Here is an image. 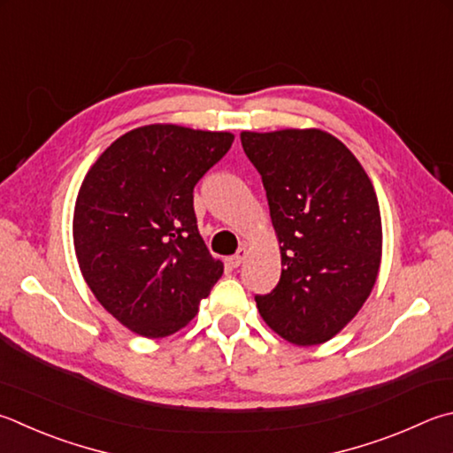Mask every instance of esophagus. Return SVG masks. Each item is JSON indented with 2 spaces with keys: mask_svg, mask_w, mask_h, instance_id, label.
Listing matches in <instances>:
<instances>
[{
  "mask_svg": "<svg viewBox=\"0 0 453 453\" xmlns=\"http://www.w3.org/2000/svg\"><path fill=\"white\" fill-rule=\"evenodd\" d=\"M245 255H248V251H245V250L242 248L235 255H232V257H227V263H229V265H232V267H240L242 263H243V259H245Z\"/></svg>",
  "mask_w": 453,
  "mask_h": 453,
  "instance_id": "obj_1",
  "label": "esophagus"
}]
</instances>
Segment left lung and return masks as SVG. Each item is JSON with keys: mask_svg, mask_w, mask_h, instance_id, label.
<instances>
[{"mask_svg": "<svg viewBox=\"0 0 453 453\" xmlns=\"http://www.w3.org/2000/svg\"><path fill=\"white\" fill-rule=\"evenodd\" d=\"M281 251V279L257 295L259 315L287 342L312 347L341 333L372 293L382 259L374 186L339 138L319 128L243 130Z\"/></svg>", "mask_w": 453, "mask_h": 453, "instance_id": "obj_1", "label": "left lung"}]
</instances>
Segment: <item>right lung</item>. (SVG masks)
<instances>
[{
  "instance_id": "obj_1",
  "label": "right lung",
  "mask_w": 453,
  "mask_h": 453,
  "mask_svg": "<svg viewBox=\"0 0 453 453\" xmlns=\"http://www.w3.org/2000/svg\"><path fill=\"white\" fill-rule=\"evenodd\" d=\"M232 142V133L146 125L87 172L73 213L77 261L96 301L128 331L174 334L224 273L198 232L194 186Z\"/></svg>"
}]
</instances>
